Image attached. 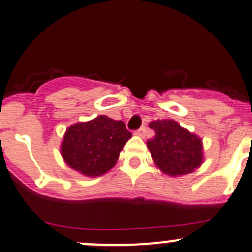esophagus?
I'll use <instances>...</instances> for the list:
<instances>
[{
  "label": "esophagus",
  "mask_w": 252,
  "mask_h": 252,
  "mask_svg": "<svg viewBox=\"0 0 252 252\" xmlns=\"http://www.w3.org/2000/svg\"><path fill=\"white\" fill-rule=\"evenodd\" d=\"M145 131H146V128H145V126H142V128L139 129V130H136L134 134H135L136 136H140V138H142V136L145 135Z\"/></svg>",
  "instance_id": "obj_1"
}]
</instances>
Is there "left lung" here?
I'll return each instance as SVG.
<instances>
[{"instance_id": "left-lung-1", "label": "left lung", "mask_w": 252, "mask_h": 252, "mask_svg": "<svg viewBox=\"0 0 252 252\" xmlns=\"http://www.w3.org/2000/svg\"><path fill=\"white\" fill-rule=\"evenodd\" d=\"M155 136L147 141L155 164L168 175H185L204 162L202 140L182 128L173 119H158L149 124Z\"/></svg>"}]
</instances>
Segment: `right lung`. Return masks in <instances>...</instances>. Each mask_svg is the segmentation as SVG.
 <instances>
[{
	"mask_svg": "<svg viewBox=\"0 0 252 252\" xmlns=\"http://www.w3.org/2000/svg\"><path fill=\"white\" fill-rule=\"evenodd\" d=\"M131 133L122 121L98 116L73 124L65 131L61 155L65 163L86 177H100L113 168Z\"/></svg>",
	"mask_w": 252,
	"mask_h": 252,
	"instance_id": "add662e5",
	"label": "right lung"
}]
</instances>
